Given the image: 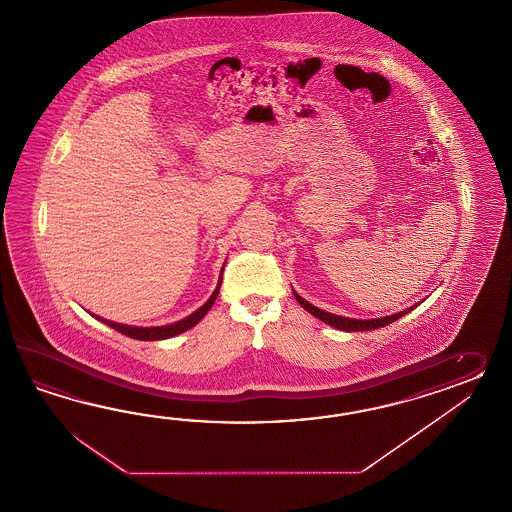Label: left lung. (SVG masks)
<instances>
[{
    "mask_svg": "<svg viewBox=\"0 0 512 512\" xmlns=\"http://www.w3.org/2000/svg\"><path fill=\"white\" fill-rule=\"evenodd\" d=\"M292 292H294V298H296V302L302 305L307 313H311L313 317H317L318 320L326 322L328 326H333V328H337V330H343V332H367V330H376V328H382V326H387V324H391V322L399 320V318L404 317L406 313H410L412 309H415V305H412V307H408V309H404V311H399V313H395V315H387V317L348 318L341 317V315H333V313H328V311L320 309V307H317V305L309 304V302H307L305 298H302L298 292Z\"/></svg>",
    "mask_w": 512,
    "mask_h": 512,
    "instance_id": "left-lung-1",
    "label": "left lung"
}]
</instances>
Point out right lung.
I'll return each instance as SVG.
<instances>
[{"mask_svg": "<svg viewBox=\"0 0 512 512\" xmlns=\"http://www.w3.org/2000/svg\"><path fill=\"white\" fill-rule=\"evenodd\" d=\"M223 268H225V264L221 266V274H223ZM220 287L221 276L220 279H218L216 289H214V292L210 294V298H208L205 304L201 305V307H199L197 311H194L192 315H188V317L182 318V320H177V322H173V324H166V326H151V328H143V326H130V324L111 322V320L98 317V315H93V317L100 320V322H104L106 326H110L113 330H117V332L123 333V335L132 337V339H139V341H162V339L175 337V335H179V333H184L186 330L194 328L195 324L207 315L208 311H210V307H212L214 302H216V298H218V294H220Z\"/></svg>", "mask_w": 512, "mask_h": 512, "instance_id": "1", "label": "right lung"}]
</instances>
